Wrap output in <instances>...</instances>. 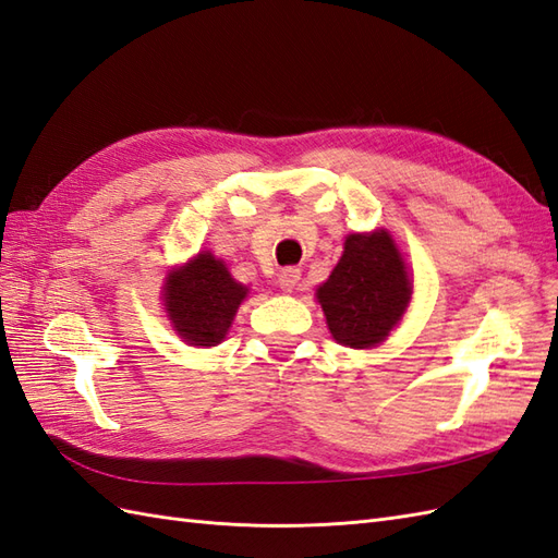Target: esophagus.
Listing matches in <instances>:
<instances>
[{"mask_svg": "<svg viewBox=\"0 0 558 558\" xmlns=\"http://www.w3.org/2000/svg\"><path fill=\"white\" fill-rule=\"evenodd\" d=\"M300 280H302V270L296 268V266L282 268L280 274H278V284H280L282 290H288V292H292L296 284H300Z\"/></svg>", "mask_w": 558, "mask_h": 558, "instance_id": "1", "label": "esophagus"}]
</instances>
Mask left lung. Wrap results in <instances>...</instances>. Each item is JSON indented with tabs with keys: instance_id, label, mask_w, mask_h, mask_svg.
I'll return each instance as SVG.
<instances>
[{
	"instance_id": "8db88e82",
	"label": "left lung",
	"mask_w": 558,
	"mask_h": 558,
	"mask_svg": "<svg viewBox=\"0 0 558 558\" xmlns=\"http://www.w3.org/2000/svg\"><path fill=\"white\" fill-rule=\"evenodd\" d=\"M318 302L332 338L347 347L383 342L411 300V280L401 254L385 230L349 235Z\"/></svg>"
}]
</instances>
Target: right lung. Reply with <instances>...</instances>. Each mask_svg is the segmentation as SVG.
<instances>
[{
    "label": "right lung",
    "instance_id": "obj_1",
    "mask_svg": "<svg viewBox=\"0 0 558 558\" xmlns=\"http://www.w3.org/2000/svg\"><path fill=\"white\" fill-rule=\"evenodd\" d=\"M166 311L180 338L194 347H214L226 338L232 316L247 296L223 262L209 252L197 254L166 280Z\"/></svg>",
    "mask_w": 558,
    "mask_h": 558
}]
</instances>
